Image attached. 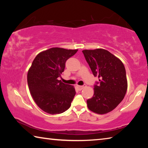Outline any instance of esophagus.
Here are the masks:
<instances>
[{"label":"esophagus","mask_w":148,"mask_h":148,"mask_svg":"<svg viewBox=\"0 0 148 148\" xmlns=\"http://www.w3.org/2000/svg\"><path fill=\"white\" fill-rule=\"evenodd\" d=\"M86 87L85 86H76V88L79 90V91H81L82 89H83L84 87Z\"/></svg>","instance_id":"1"}]
</instances>
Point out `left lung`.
<instances>
[{"mask_svg": "<svg viewBox=\"0 0 148 148\" xmlns=\"http://www.w3.org/2000/svg\"><path fill=\"white\" fill-rule=\"evenodd\" d=\"M95 77L99 83L94 86V95L87 101V107L94 113L105 114L118 106L127 90L124 64L121 60L104 49L82 51Z\"/></svg>", "mask_w": 148, "mask_h": 148, "instance_id": "left-lung-1", "label": "left lung"}]
</instances>
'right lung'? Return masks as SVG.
Here are the masks:
<instances>
[{"mask_svg": "<svg viewBox=\"0 0 148 148\" xmlns=\"http://www.w3.org/2000/svg\"><path fill=\"white\" fill-rule=\"evenodd\" d=\"M78 49L52 47L38 53L27 73V83L35 103L49 114H61L71 107L74 87L58 79L65 62Z\"/></svg>", "mask_w": 148, "mask_h": 148, "instance_id": "add662e5", "label": "right lung"}]
</instances>
